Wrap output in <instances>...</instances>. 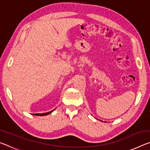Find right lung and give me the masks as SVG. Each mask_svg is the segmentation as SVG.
Listing matches in <instances>:
<instances>
[{"mask_svg":"<svg viewBox=\"0 0 150 150\" xmlns=\"http://www.w3.org/2000/svg\"><path fill=\"white\" fill-rule=\"evenodd\" d=\"M52 112H53V110L51 111V112H46V113H43V114H34V115H36V116H45V115H49V114L52 113Z\"/></svg>","mask_w":150,"mask_h":150,"instance_id":"right-lung-1","label":"right lung"}]
</instances>
